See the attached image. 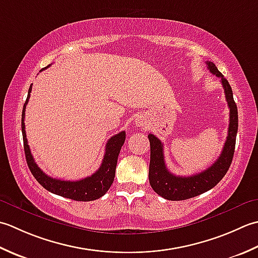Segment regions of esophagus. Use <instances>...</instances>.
<instances>
[{"label": "esophagus", "mask_w": 258, "mask_h": 258, "mask_svg": "<svg viewBox=\"0 0 258 258\" xmlns=\"http://www.w3.org/2000/svg\"><path fill=\"white\" fill-rule=\"evenodd\" d=\"M135 122H136V124H137V125H146V123H145V120H144L143 118H141V117L137 118Z\"/></svg>", "instance_id": "1"}]
</instances>
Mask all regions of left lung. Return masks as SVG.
I'll return each mask as SVG.
<instances>
[{
	"instance_id": "1",
	"label": "left lung",
	"mask_w": 258,
	"mask_h": 258,
	"mask_svg": "<svg viewBox=\"0 0 258 258\" xmlns=\"http://www.w3.org/2000/svg\"><path fill=\"white\" fill-rule=\"evenodd\" d=\"M206 64L210 73L222 79L226 101H227L229 108L228 136L225 141L222 154L212 166L196 175L181 177L173 175L167 169L164 157V147H162L161 141L152 134L148 135L150 143V186L159 196L168 199V201H185V199L196 197L214 188L228 171L234 157L236 136H237L238 129V112L237 106L234 101L232 87L213 62L207 61Z\"/></svg>"
}]
</instances>
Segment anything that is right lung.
Instances as JSON below:
<instances>
[{
  "mask_svg": "<svg viewBox=\"0 0 258 258\" xmlns=\"http://www.w3.org/2000/svg\"><path fill=\"white\" fill-rule=\"evenodd\" d=\"M49 67L50 66H48L46 68ZM46 68H44V69H46ZM44 69H42L41 71H43ZM31 91H32V85L30 86L28 98H26V101L23 106L22 136H23L25 159L35 179L38 180V182L42 187L45 188L46 190L51 191L52 194H55V195H59L69 199H73V201H77V202H91V201H96V199L100 197H102L104 194L108 191V189L113 182L118 156L125 139L124 131H121V133L114 135L108 140V143L106 145V152H104V156L102 159V164L100 166L99 169L90 177L83 178V179L77 180V181L61 180V179H56V178L49 177L40 169L38 165H36V162L33 159V156L31 155L30 147L28 145V139H26L24 115H25V108H26V104L29 102Z\"/></svg>",
  "mask_w": 258,
  "mask_h": 258,
  "instance_id": "obj_1",
  "label": "right lung"
}]
</instances>
